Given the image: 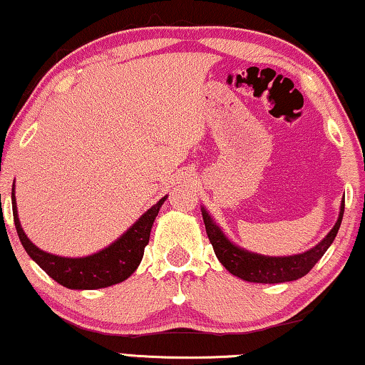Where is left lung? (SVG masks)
I'll return each mask as SVG.
<instances>
[{"label": "left lung", "mask_w": 365, "mask_h": 365, "mask_svg": "<svg viewBox=\"0 0 365 365\" xmlns=\"http://www.w3.org/2000/svg\"><path fill=\"white\" fill-rule=\"evenodd\" d=\"M200 210H202L205 232H207L210 244L214 247L215 257L219 258V262L227 270L250 283H284L293 282V279H298L309 273L311 268L321 260V257L334 242L337 230L341 227L342 215H344V197L341 200L339 217L329 230V234L309 250L288 257L260 255V253L248 252L245 248L235 245L215 224L205 207H200Z\"/></svg>", "instance_id": "1"}]
</instances>
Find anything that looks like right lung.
<instances>
[{"label": "right lung", "instance_id": "add662e5", "mask_svg": "<svg viewBox=\"0 0 365 365\" xmlns=\"http://www.w3.org/2000/svg\"><path fill=\"white\" fill-rule=\"evenodd\" d=\"M166 199L168 195L161 197L155 205H151L125 234H121L108 247L92 253V255L72 258L41 250L28 239L18 217L14 184L11 192L14 225L24 250L52 279H56L57 283L68 289L107 288L125 282L126 278L131 277L141 263L145 247L150 242L153 222H155Z\"/></svg>", "mask_w": 365, "mask_h": 365}]
</instances>
